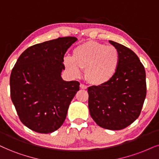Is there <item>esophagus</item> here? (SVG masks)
<instances>
[{"instance_id": "1", "label": "esophagus", "mask_w": 159, "mask_h": 159, "mask_svg": "<svg viewBox=\"0 0 159 159\" xmlns=\"http://www.w3.org/2000/svg\"><path fill=\"white\" fill-rule=\"evenodd\" d=\"M80 89H87V86H86L85 85H84V84H80Z\"/></svg>"}]
</instances>
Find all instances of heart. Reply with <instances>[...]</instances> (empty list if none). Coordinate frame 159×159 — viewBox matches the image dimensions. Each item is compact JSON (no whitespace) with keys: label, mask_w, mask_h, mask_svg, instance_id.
<instances>
[{"label":"heart","mask_w":159,"mask_h":159,"mask_svg":"<svg viewBox=\"0 0 159 159\" xmlns=\"http://www.w3.org/2000/svg\"><path fill=\"white\" fill-rule=\"evenodd\" d=\"M119 51L113 46L88 41L73 51V56H67L64 64L74 76H79L85 69V79L93 85L108 83L116 74L119 65Z\"/></svg>","instance_id":"obj_1"}]
</instances>
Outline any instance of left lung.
<instances>
[{
	"label": "left lung",
	"instance_id": "obj_1",
	"mask_svg": "<svg viewBox=\"0 0 159 159\" xmlns=\"http://www.w3.org/2000/svg\"><path fill=\"white\" fill-rule=\"evenodd\" d=\"M109 43L119 51L118 70L108 83L88 89L89 108L99 126L119 130L139 116L146 97V73L132 50L114 41Z\"/></svg>",
	"mask_w": 159,
	"mask_h": 159
}]
</instances>
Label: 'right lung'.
Segmentation results:
<instances>
[{
	"label": "right lung",
	"instance_id": "right-lung-1",
	"mask_svg": "<svg viewBox=\"0 0 159 159\" xmlns=\"http://www.w3.org/2000/svg\"><path fill=\"white\" fill-rule=\"evenodd\" d=\"M77 40L59 38L29 47L12 68L10 93L20 121L40 134H49L63 124L72 99L80 90L77 81H65L63 57Z\"/></svg>",
	"mask_w": 159,
	"mask_h": 159
}]
</instances>
